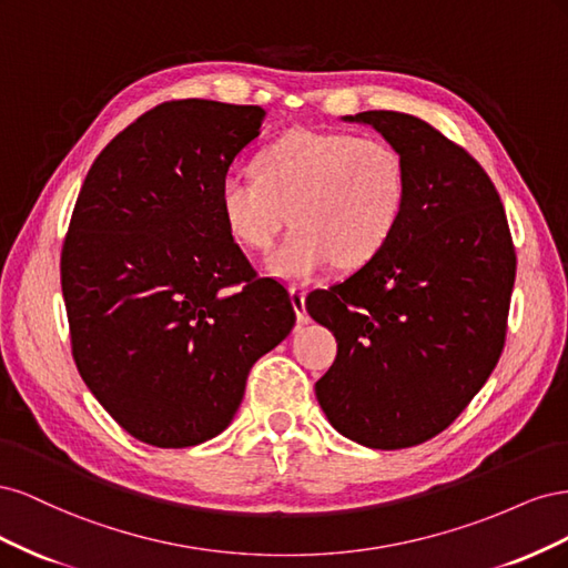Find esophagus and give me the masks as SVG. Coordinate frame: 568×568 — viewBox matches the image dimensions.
Returning a JSON list of instances; mask_svg holds the SVG:
<instances>
[{
  "instance_id": "obj_1",
  "label": "esophagus",
  "mask_w": 568,
  "mask_h": 568,
  "mask_svg": "<svg viewBox=\"0 0 568 568\" xmlns=\"http://www.w3.org/2000/svg\"><path fill=\"white\" fill-rule=\"evenodd\" d=\"M288 296H291V305H294L296 317L301 324L307 322V311H305V288L301 286H291L288 288Z\"/></svg>"
}]
</instances>
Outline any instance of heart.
I'll use <instances>...</instances> for the list:
<instances>
[{
  "label": "heart",
  "mask_w": 568,
  "mask_h": 568,
  "mask_svg": "<svg viewBox=\"0 0 568 568\" xmlns=\"http://www.w3.org/2000/svg\"><path fill=\"white\" fill-rule=\"evenodd\" d=\"M407 199L400 151L382 136L336 130L284 132L257 153L253 173H230L220 182L222 225L239 246L274 248L265 270L272 277L305 284L332 267H363L398 230Z\"/></svg>",
  "instance_id": "b5f03b06"
}]
</instances>
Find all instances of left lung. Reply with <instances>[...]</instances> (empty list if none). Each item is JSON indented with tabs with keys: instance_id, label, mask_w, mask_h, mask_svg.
I'll return each mask as SVG.
<instances>
[{
	"instance_id": "left-lung-1",
	"label": "left lung",
	"mask_w": 568,
	"mask_h": 568,
	"mask_svg": "<svg viewBox=\"0 0 568 568\" xmlns=\"http://www.w3.org/2000/svg\"><path fill=\"white\" fill-rule=\"evenodd\" d=\"M343 120L400 151L407 199L386 248L305 301L338 343L315 393L338 434L400 450L448 428L488 382L505 346L517 255L500 194L462 146L398 111Z\"/></svg>"
}]
</instances>
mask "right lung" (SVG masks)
Masks as SVG:
<instances>
[{
  "label": "right lung",
  "mask_w": 568,
  "mask_h": 568,
  "mask_svg": "<svg viewBox=\"0 0 568 568\" xmlns=\"http://www.w3.org/2000/svg\"><path fill=\"white\" fill-rule=\"evenodd\" d=\"M261 106L165 101L99 153L61 251L82 382L136 440L189 448L225 432L248 372L294 329L286 288L255 277L217 189Z\"/></svg>",
  "instance_id": "right-lung-1"
}]
</instances>
